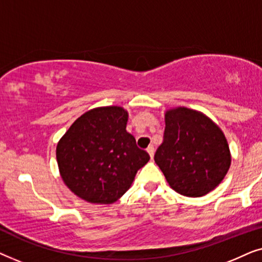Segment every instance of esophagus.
Masks as SVG:
<instances>
[{
    "mask_svg": "<svg viewBox=\"0 0 262 262\" xmlns=\"http://www.w3.org/2000/svg\"><path fill=\"white\" fill-rule=\"evenodd\" d=\"M146 151H148V154L150 155V157H154V152H155V148H154L152 145H149L148 148H146Z\"/></svg>",
    "mask_w": 262,
    "mask_h": 262,
    "instance_id": "34e87169",
    "label": "esophagus"
}]
</instances>
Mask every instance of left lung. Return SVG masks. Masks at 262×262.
Segmentation results:
<instances>
[{"label": "left lung", "mask_w": 262, "mask_h": 262, "mask_svg": "<svg viewBox=\"0 0 262 262\" xmlns=\"http://www.w3.org/2000/svg\"><path fill=\"white\" fill-rule=\"evenodd\" d=\"M154 160L170 187L186 196L212 191L231 162L221 128L203 113L185 107L166 113L163 142Z\"/></svg>", "instance_id": "8db88e82"}]
</instances>
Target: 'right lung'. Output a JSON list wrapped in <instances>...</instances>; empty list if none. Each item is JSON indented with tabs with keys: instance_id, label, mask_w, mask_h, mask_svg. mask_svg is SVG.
Here are the masks:
<instances>
[{
	"instance_id": "add662e5",
	"label": "right lung",
	"mask_w": 262,
	"mask_h": 262,
	"mask_svg": "<svg viewBox=\"0 0 262 262\" xmlns=\"http://www.w3.org/2000/svg\"><path fill=\"white\" fill-rule=\"evenodd\" d=\"M126 123L127 112L121 107L91 110L71 125L57 145L63 181L85 202H117L150 160L126 131Z\"/></svg>"
}]
</instances>
